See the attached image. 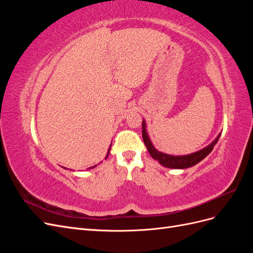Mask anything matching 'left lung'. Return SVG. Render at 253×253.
<instances>
[{
  "instance_id": "obj_1",
  "label": "left lung",
  "mask_w": 253,
  "mask_h": 253,
  "mask_svg": "<svg viewBox=\"0 0 253 253\" xmlns=\"http://www.w3.org/2000/svg\"><path fill=\"white\" fill-rule=\"evenodd\" d=\"M220 134L221 133H219L216 138L214 139L209 145H207L206 148L200 151L191 153V154H188V155L175 156V155L166 154V153H163L155 149L147 132V125H145V121L142 120V138H143L145 147H147L150 153V155L152 156L153 159L157 160L160 165L166 168H170V169H187V168L193 167L196 164L202 162L205 157H207L210 154L211 151L214 148V145H215L216 142L218 141Z\"/></svg>"
}]
</instances>
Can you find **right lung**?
I'll list each match as a JSON object with an SVG mask.
<instances>
[{
    "label": "right lung",
    "instance_id": "add662e5",
    "mask_svg": "<svg viewBox=\"0 0 253 253\" xmlns=\"http://www.w3.org/2000/svg\"><path fill=\"white\" fill-rule=\"evenodd\" d=\"M112 145V144H111ZM110 151H111V147L109 148V151H108V154H106V157H105V159L106 158H108V156H109V154H110ZM96 166H93V167H90V168H88V169H94V168H95Z\"/></svg>",
    "mask_w": 253,
    "mask_h": 253
}]
</instances>
